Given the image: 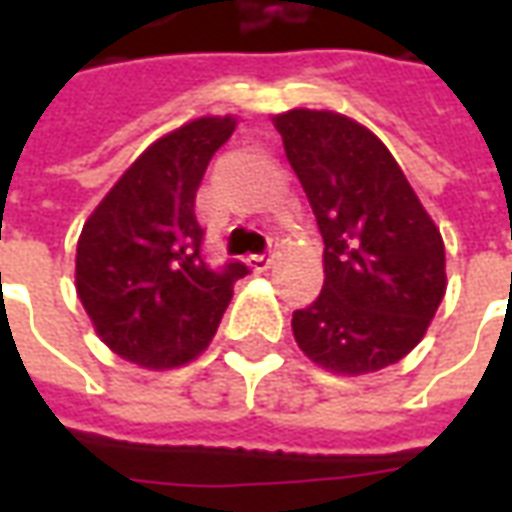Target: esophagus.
I'll list each match as a JSON object with an SVG mask.
<instances>
[{"label": "esophagus", "mask_w": 512, "mask_h": 512, "mask_svg": "<svg viewBox=\"0 0 512 512\" xmlns=\"http://www.w3.org/2000/svg\"><path fill=\"white\" fill-rule=\"evenodd\" d=\"M274 257H277V241L271 238V244H268V252H263V255H252L249 260H252L255 271H266V268H271V263H274Z\"/></svg>", "instance_id": "34e87169"}]
</instances>
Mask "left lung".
<instances>
[{
  "instance_id": "1",
  "label": "left lung",
  "mask_w": 512,
  "mask_h": 512,
  "mask_svg": "<svg viewBox=\"0 0 512 512\" xmlns=\"http://www.w3.org/2000/svg\"><path fill=\"white\" fill-rule=\"evenodd\" d=\"M274 126L326 246L321 296L293 312L296 343L337 376L395 365L425 337L447 290L439 227L362 123L290 109Z\"/></svg>"
}]
</instances>
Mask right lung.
<instances>
[{"instance_id":"add662e5","label":"right lung","mask_w":512,"mask_h":512,"mask_svg":"<svg viewBox=\"0 0 512 512\" xmlns=\"http://www.w3.org/2000/svg\"><path fill=\"white\" fill-rule=\"evenodd\" d=\"M235 117H197L156 139L84 222L76 293L117 356L147 370L189 365L219 329L244 263L211 268L194 200Z\"/></svg>"}]
</instances>
